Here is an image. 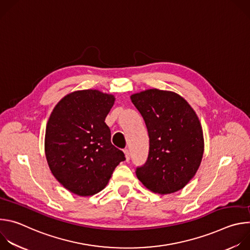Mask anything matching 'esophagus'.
<instances>
[{
  "label": "esophagus",
  "mask_w": 250,
  "mask_h": 250,
  "mask_svg": "<svg viewBox=\"0 0 250 250\" xmlns=\"http://www.w3.org/2000/svg\"><path fill=\"white\" fill-rule=\"evenodd\" d=\"M125 160L128 161L129 158H130V153H129V150L128 149H125Z\"/></svg>",
  "instance_id": "obj_1"
}]
</instances>
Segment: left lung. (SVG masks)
Wrapping results in <instances>:
<instances>
[{
	"instance_id": "1",
	"label": "left lung",
	"mask_w": 250,
	"mask_h": 250,
	"mask_svg": "<svg viewBox=\"0 0 250 250\" xmlns=\"http://www.w3.org/2000/svg\"><path fill=\"white\" fill-rule=\"evenodd\" d=\"M130 99L149 136L147 160L135 171L138 180L161 195L183 189L197 173L204 154L198 116L184 98L171 91L149 89Z\"/></svg>"
}]
</instances>
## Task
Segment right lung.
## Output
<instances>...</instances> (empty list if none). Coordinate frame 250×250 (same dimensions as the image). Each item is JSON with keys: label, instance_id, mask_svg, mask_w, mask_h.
<instances>
[{"label": "right lung", "instance_id": "add662e5", "mask_svg": "<svg viewBox=\"0 0 250 250\" xmlns=\"http://www.w3.org/2000/svg\"><path fill=\"white\" fill-rule=\"evenodd\" d=\"M115 97L98 90L70 93L53 109L46 125L44 150L51 173L68 191L92 196L109 183L125 160L111 142L104 120Z\"/></svg>", "mask_w": 250, "mask_h": 250}]
</instances>
